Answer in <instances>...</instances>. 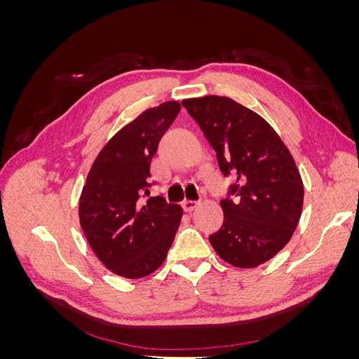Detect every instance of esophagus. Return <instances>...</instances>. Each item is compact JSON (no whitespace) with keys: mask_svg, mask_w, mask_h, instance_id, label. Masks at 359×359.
Masks as SVG:
<instances>
[{"mask_svg":"<svg viewBox=\"0 0 359 359\" xmlns=\"http://www.w3.org/2000/svg\"><path fill=\"white\" fill-rule=\"evenodd\" d=\"M198 205H199V202H196V201H184L182 202V208H184V211H186V212H190V211H193L194 208H196Z\"/></svg>","mask_w":359,"mask_h":359,"instance_id":"1","label":"esophagus"}]
</instances>
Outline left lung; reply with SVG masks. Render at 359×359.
<instances>
[{"label": "left lung", "instance_id": "1", "mask_svg": "<svg viewBox=\"0 0 359 359\" xmlns=\"http://www.w3.org/2000/svg\"><path fill=\"white\" fill-rule=\"evenodd\" d=\"M217 153L224 177L236 184L220 201L224 220L210 236L215 253L236 268L273 259L295 232L304 186L290 151L265 119L229 97L182 100Z\"/></svg>", "mask_w": 359, "mask_h": 359}]
</instances>
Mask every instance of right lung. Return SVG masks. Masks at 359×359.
I'll return each instance as SVG.
<instances>
[{"instance_id":"add662e5","label":"right lung","mask_w":359,"mask_h":359,"mask_svg":"<svg viewBox=\"0 0 359 359\" xmlns=\"http://www.w3.org/2000/svg\"><path fill=\"white\" fill-rule=\"evenodd\" d=\"M180 111L178 102H165L140 114L109 139L86 177L82 231L100 262L119 277L153 274L178 231L181 206L149 198V165Z\"/></svg>"}]
</instances>
